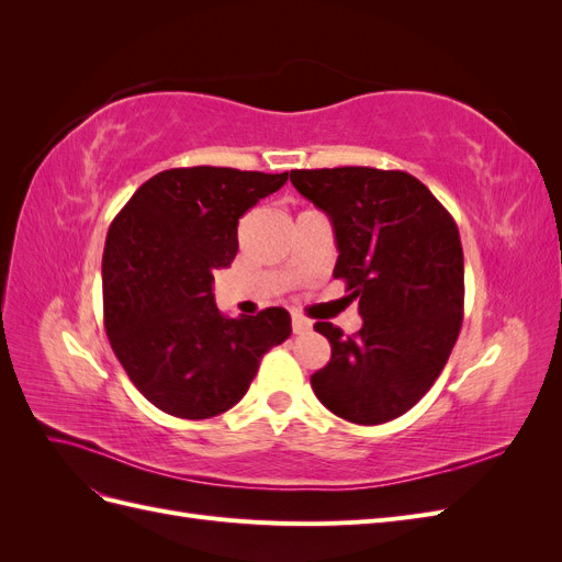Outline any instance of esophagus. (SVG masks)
Instances as JSON below:
<instances>
[{"label": "esophagus", "instance_id": "esophagus-1", "mask_svg": "<svg viewBox=\"0 0 562 562\" xmlns=\"http://www.w3.org/2000/svg\"><path fill=\"white\" fill-rule=\"evenodd\" d=\"M310 330H312V321L300 316V314H293V333L295 335H304V333H310Z\"/></svg>", "mask_w": 562, "mask_h": 562}]
</instances>
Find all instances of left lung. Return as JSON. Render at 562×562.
<instances>
[{"instance_id":"obj_1","label":"left lung","mask_w":562,"mask_h":562,"mask_svg":"<svg viewBox=\"0 0 562 562\" xmlns=\"http://www.w3.org/2000/svg\"><path fill=\"white\" fill-rule=\"evenodd\" d=\"M295 190L330 217L333 277L359 302L345 335L318 321L330 361L312 375L316 398L353 424L396 419L427 394L464 318V252L452 215L405 171L370 166L291 171Z\"/></svg>"}]
</instances>
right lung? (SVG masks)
I'll return each mask as SVG.
<instances>
[{"label": "right lung", "instance_id": "right-lung-1", "mask_svg": "<svg viewBox=\"0 0 562 562\" xmlns=\"http://www.w3.org/2000/svg\"><path fill=\"white\" fill-rule=\"evenodd\" d=\"M285 180L220 166L171 168L143 182L112 220L105 330L131 382L159 411L182 419L229 411L262 356L291 337V314L281 307L229 318L213 300V271L239 250V217Z\"/></svg>", "mask_w": 562, "mask_h": 562}]
</instances>
